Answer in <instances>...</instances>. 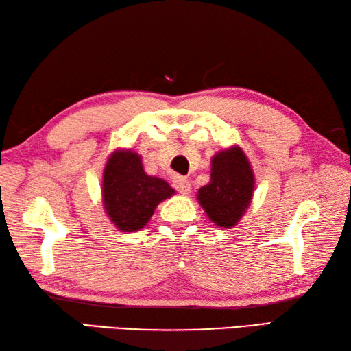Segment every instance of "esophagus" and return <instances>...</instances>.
<instances>
[{
	"mask_svg": "<svg viewBox=\"0 0 351 351\" xmlns=\"http://www.w3.org/2000/svg\"><path fill=\"white\" fill-rule=\"evenodd\" d=\"M173 187L181 193L182 196H187L190 193V181L185 176H175L173 178Z\"/></svg>",
	"mask_w": 351,
	"mask_h": 351,
	"instance_id": "obj_1",
	"label": "esophagus"
}]
</instances>
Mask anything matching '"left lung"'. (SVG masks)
<instances>
[{"mask_svg":"<svg viewBox=\"0 0 351 351\" xmlns=\"http://www.w3.org/2000/svg\"><path fill=\"white\" fill-rule=\"evenodd\" d=\"M255 176L240 146H230L211 158V180L197 191V202L208 217L220 228L230 229L247 210Z\"/></svg>","mask_w":351,"mask_h":351,"instance_id":"8db88e82","label":"left lung"}]
</instances>
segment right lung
Listing matches in <instances>:
<instances>
[{
	"label": "right lung",
	"mask_w": 351,
	"mask_h": 351,
	"mask_svg": "<svg viewBox=\"0 0 351 351\" xmlns=\"http://www.w3.org/2000/svg\"><path fill=\"white\" fill-rule=\"evenodd\" d=\"M175 195L170 185L149 176L141 156L131 149H116L102 173V204L113 225L136 232L151 220L156 205Z\"/></svg>",
	"instance_id": "add662e5"
}]
</instances>
